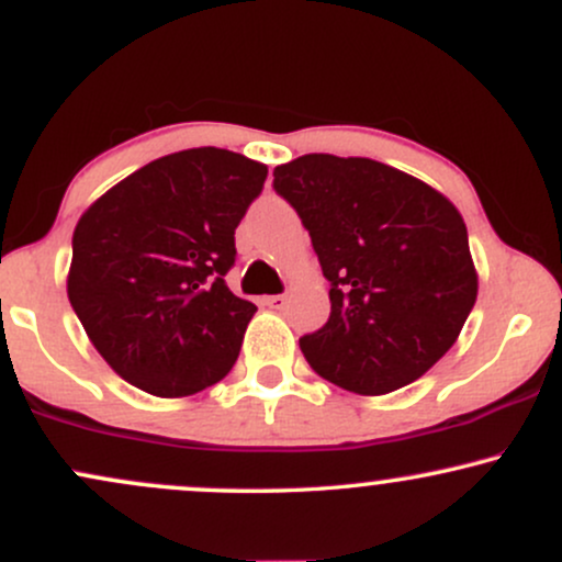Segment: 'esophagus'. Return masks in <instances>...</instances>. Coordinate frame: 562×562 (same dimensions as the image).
Here are the masks:
<instances>
[{
	"mask_svg": "<svg viewBox=\"0 0 562 562\" xmlns=\"http://www.w3.org/2000/svg\"><path fill=\"white\" fill-rule=\"evenodd\" d=\"M288 295H263V306L269 308H285Z\"/></svg>",
	"mask_w": 562,
	"mask_h": 562,
	"instance_id": "1",
	"label": "esophagus"
}]
</instances>
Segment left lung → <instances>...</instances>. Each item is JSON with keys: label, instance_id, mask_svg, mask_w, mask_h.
Here are the masks:
<instances>
[{"label": "left lung", "instance_id": "8db88e82", "mask_svg": "<svg viewBox=\"0 0 562 562\" xmlns=\"http://www.w3.org/2000/svg\"><path fill=\"white\" fill-rule=\"evenodd\" d=\"M274 190L330 282V319L301 338L312 370L364 396L423 378L479 295L460 211L393 166L327 153L277 166Z\"/></svg>", "mask_w": 562, "mask_h": 562}]
</instances>
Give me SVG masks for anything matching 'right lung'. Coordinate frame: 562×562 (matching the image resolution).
Here are the masks:
<instances>
[{
	"label": "right lung",
	"mask_w": 562,
	"mask_h": 562,
	"mask_svg": "<svg viewBox=\"0 0 562 562\" xmlns=\"http://www.w3.org/2000/svg\"><path fill=\"white\" fill-rule=\"evenodd\" d=\"M263 179L267 166L240 153L192 147L142 166L79 218L70 306L126 383L190 396L237 362L256 306L224 277Z\"/></svg>",
	"instance_id": "1"
}]
</instances>
